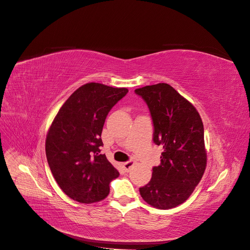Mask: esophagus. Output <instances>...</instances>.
Wrapping results in <instances>:
<instances>
[{"instance_id":"obj_1","label":"esophagus","mask_w":250,"mask_h":250,"mask_svg":"<svg viewBox=\"0 0 250 250\" xmlns=\"http://www.w3.org/2000/svg\"><path fill=\"white\" fill-rule=\"evenodd\" d=\"M134 164H135L134 160H128L126 162H124L122 165H123V167H124V169L125 170V171H128V170L130 169V167H132Z\"/></svg>"}]
</instances>
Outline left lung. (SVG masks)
Wrapping results in <instances>:
<instances>
[{"instance_id": "8db88e82", "label": "left lung", "mask_w": 250, "mask_h": 250, "mask_svg": "<svg viewBox=\"0 0 250 250\" xmlns=\"http://www.w3.org/2000/svg\"><path fill=\"white\" fill-rule=\"evenodd\" d=\"M146 101L153 120V141L161 145V163L140 188L150 206L168 209L185 203L199 185L207 166L204 125L193 105L166 83L135 90Z\"/></svg>"}]
</instances>
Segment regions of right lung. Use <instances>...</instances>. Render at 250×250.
Instances as JSON below:
<instances>
[{
  "label": "right lung",
  "instance_id": "right-lung-1",
  "mask_svg": "<svg viewBox=\"0 0 250 250\" xmlns=\"http://www.w3.org/2000/svg\"><path fill=\"white\" fill-rule=\"evenodd\" d=\"M128 90L100 83L78 88L57 113L46 135L45 154L62 190L82 204L104 200L120 172L100 154L101 133L110 109Z\"/></svg>",
  "mask_w": 250,
  "mask_h": 250
}]
</instances>
